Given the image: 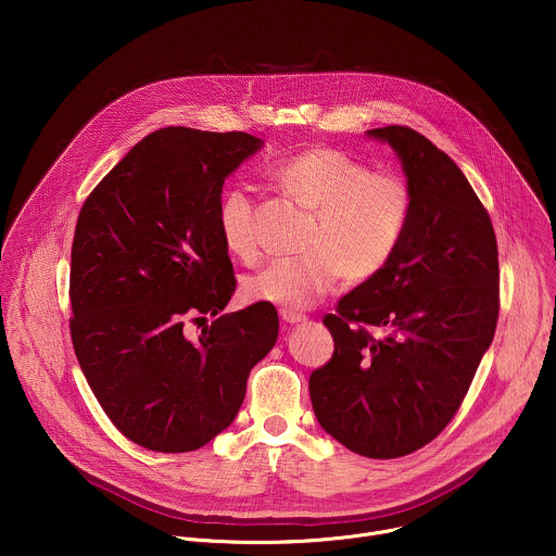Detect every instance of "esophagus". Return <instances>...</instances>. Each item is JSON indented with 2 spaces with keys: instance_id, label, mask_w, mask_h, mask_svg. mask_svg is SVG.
Listing matches in <instances>:
<instances>
[{
  "instance_id": "1",
  "label": "esophagus",
  "mask_w": 556,
  "mask_h": 556,
  "mask_svg": "<svg viewBox=\"0 0 556 556\" xmlns=\"http://www.w3.org/2000/svg\"><path fill=\"white\" fill-rule=\"evenodd\" d=\"M281 319L286 324H301V321H305V314L294 312V309H281Z\"/></svg>"
}]
</instances>
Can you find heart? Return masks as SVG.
I'll return each mask as SVG.
<instances>
[{
  "label": "heart",
  "instance_id": "b5f03b06",
  "mask_svg": "<svg viewBox=\"0 0 556 556\" xmlns=\"http://www.w3.org/2000/svg\"><path fill=\"white\" fill-rule=\"evenodd\" d=\"M268 180L312 219L299 260H277L244 279V296L290 309L312 307L343 277L369 281L399 253L414 217V189L399 172L369 169L334 147L296 151L268 167ZM217 228L226 251L244 264L262 257L257 206L242 187L217 202Z\"/></svg>",
  "mask_w": 556,
  "mask_h": 556
}]
</instances>
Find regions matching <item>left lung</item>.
<instances>
[{
  "label": "left lung",
  "instance_id": "left-lung-1",
  "mask_svg": "<svg viewBox=\"0 0 556 556\" xmlns=\"http://www.w3.org/2000/svg\"><path fill=\"white\" fill-rule=\"evenodd\" d=\"M369 136L401 155L414 217L387 268L326 314L334 354L312 371L309 399L343 446L393 459L457 414L495 337L500 260L489 211L442 149L405 125Z\"/></svg>",
  "mask_w": 556,
  "mask_h": 556
}]
</instances>
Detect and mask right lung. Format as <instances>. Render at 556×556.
<instances>
[{"mask_svg": "<svg viewBox=\"0 0 556 556\" xmlns=\"http://www.w3.org/2000/svg\"><path fill=\"white\" fill-rule=\"evenodd\" d=\"M260 147L244 131L155 129L78 213L74 354L114 427L149 451L187 453L222 433L277 341L273 303L217 314L237 286L217 228L222 185ZM189 323L203 328L198 338Z\"/></svg>", "mask_w": 556, "mask_h": 556, "instance_id": "1", "label": "right lung"}]
</instances>
